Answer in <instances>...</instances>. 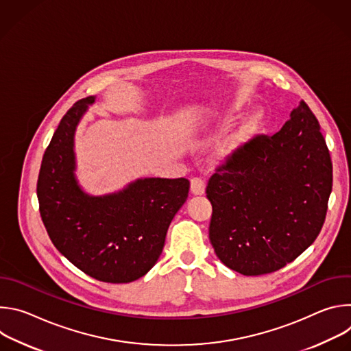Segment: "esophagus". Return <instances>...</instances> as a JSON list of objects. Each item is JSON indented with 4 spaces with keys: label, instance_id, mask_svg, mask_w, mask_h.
<instances>
[{
    "label": "esophagus",
    "instance_id": "1",
    "mask_svg": "<svg viewBox=\"0 0 351 351\" xmlns=\"http://www.w3.org/2000/svg\"><path fill=\"white\" fill-rule=\"evenodd\" d=\"M190 189H191V193L195 194V195H202L206 193V183L203 179L199 178H193L191 182H190Z\"/></svg>",
    "mask_w": 351,
    "mask_h": 351
}]
</instances>
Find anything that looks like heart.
Wrapping results in <instances>:
<instances>
[{
	"mask_svg": "<svg viewBox=\"0 0 351 351\" xmlns=\"http://www.w3.org/2000/svg\"><path fill=\"white\" fill-rule=\"evenodd\" d=\"M244 107L234 104L226 107L222 114L221 119L225 122H230L237 119L243 115ZM267 123V114L263 108H257L247 114L241 122L232 130L229 136H226L214 149V158L218 162H226L237 156L241 149H244L250 143H252L264 129Z\"/></svg>",
	"mask_w": 351,
	"mask_h": 351,
	"instance_id": "b5f03b06",
	"label": "heart"
}]
</instances>
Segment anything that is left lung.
I'll return each instance as SVG.
<instances>
[{"mask_svg":"<svg viewBox=\"0 0 351 351\" xmlns=\"http://www.w3.org/2000/svg\"><path fill=\"white\" fill-rule=\"evenodd\" d=\"M332 191V161L304 101L272 137H256L207 186L210 240L230 269L257 276L294 261L319 234Z\"/></svg>","mask_w":351,"mask_h":351,"instance_id":"8db88e82","label":"left lung"}]
</instances>
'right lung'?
Here are the masks:
<instances>
[{
  "label": "right lung",
  "mask_w": 351,
  "mask_h": 351,
  "mask_svg": "<svg viewBox=\"0 0 351 351\" xmlns=\"http://www.w3.org/2000/svg\"><path fill=\"white\" fill-rule=\"evenodd\" d=\"M94 103V95L77 101L45 149L37 182L40 215L58 252L76 268L97 280L129 283L158 261L190 183L138 178L112 193H87L76 176L75 134Z\"/></svg>",
  "instance_id": "obj_1"
}]
</instances>
